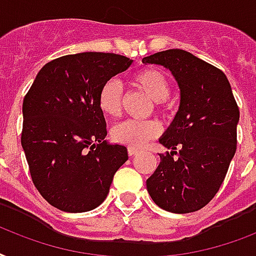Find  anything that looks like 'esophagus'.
Instances as JSON below:
<instances>
[{
  "label": "esophagus",
  "mask_w": 256,
  "mask_h": 256,
  "mask_svg": "<svg viewBox=\"0 0 256 256\" xmlns=\"http://www.w3.org/2000/svg\"><path fill=\"white\" fill-rule=\"evenodd\" d=\"M138 150H136V148H128V155L130 156H134V155H138Z\"/></svg>",
  "instance_id": "34e87169"
}]
</instances>
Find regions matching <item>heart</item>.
<instances>
[{
  "mask_svg": "<svg viewBox=\"0 0 256 256\" xmlns=\"http://www.w3.org/2000/svg\"><path fill=\"white\" fill-rule=\"evenodd\" d=\"M132 82L158 104L164 102L171 94V84L167 76L155 68H144L136 72ZM122 86L116 80L106 81L98 93V106L108 118H118L122 112ZM160 134V126L155 122L126 120L110 130L114 142L130 148H142Z\"/></svg>",
  "mask_w": 256,
  "mask_h": 256,
  "instance_id": "1",
  "label": "heart"
}]
</instances>
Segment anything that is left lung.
<instances>
[{"label": "left lung", "instance_id": "1", "mask_svg": "<svg viewBox=\"0 0 256 256\" xmlns=\"http://www.w3.org/2000/svg\"><path fill=\"white\" fill-rule=\"evenodd\" d=\"M142 64L168 69L180 89L175 118L159 138L171 152L160 154L146 190L160 208L195 212L219 191L236 150L239 108L220 69L182 49L142 58ZM180 158L173 159L176 148Z\"/></svg>", "mask_w": 256, "mask_h": 256}]
</instances>
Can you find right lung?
Returning <instances> with one entry per match:
<instances>
[{"label": "right lung", "instance_id": "1", "mask_svg": "<svg viewBox=\"0 0 256 256\" xmlns=\"http://www.w3.org/2000/svg\"><path fill=\"white\" fill-rule=\"evenodd\" d=\"M134 60L85 52L44 65L24 98L21 144L36 188L53 207L86 212L106 200L126 146L106 140L98 93Z\"/></svg>", "mask_w": 256, "mask_h": 256}]
</instances>
